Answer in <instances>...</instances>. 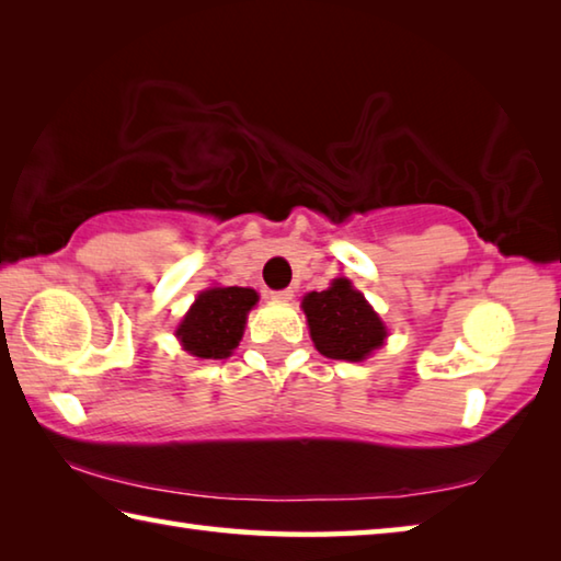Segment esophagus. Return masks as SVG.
<instances>
[{
	"label": "esophagus",
	"instance_id": "obj_1",
	"mask_svg": "<svg viewBox=\"0 0 561 561\" xmlns=\"http://www.w3.org/2000/svg\"><path fill=\"white\" fill-rule=\"evenodd\" d=\"M272 299H277V301H291V299H294V289H279V291H272Z\"/></svg>",
	"mask_w": 561,
	"mask_h": 561
}]
</instances>
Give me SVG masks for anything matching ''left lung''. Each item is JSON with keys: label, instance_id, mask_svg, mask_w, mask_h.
Wrapping results in <instances>:
<instances>
[{"label": "left lung", "instance_id": "left-lung-1", "mask_svg": "<svg viewBox=\"0 0 561 561\" xmlns=\"http://www.w3.org/2000/svg\"><path fill=\"white\" fill-rule=\"evenodd\" d=\"M301 307L309 319L311 341L327 358L360 360L383 344V321L348 279H336L324 291L307 294Z\"/></svg>", "mask_w": 561, "mask_h": 561}]
</instances>
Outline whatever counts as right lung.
I'll use <instances>...</instances> for the list:
<instances>
[{"label": "right lung", "instance_id": "obj_1", "mask_svg": "<svg viewBox=\"0 0 561 561\" xmlns=\"http://www.w3.org/2000/svg\"><path fill=\"white\" fill-rule=\"evenodd\" d=\"M257 304V291L244 287H215L203 291L178 327V339L197 358H227L237 348L244 319Z\"/></svg>", "mask_w": 561, "mask_h": 561}]
</instances>
